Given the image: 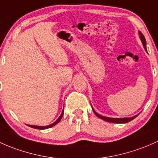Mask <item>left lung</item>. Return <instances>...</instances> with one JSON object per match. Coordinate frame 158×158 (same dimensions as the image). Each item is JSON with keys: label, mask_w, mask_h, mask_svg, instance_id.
<instances>
[{"label": "left lung", "mask_w": 158, "mask_h": 158, "mask_svg": "<svg viewBox=\"0 0 158 158\" xmlns=\"http://www.w3.org/2000/svg\"><path fill=\"white\" fill-rule=\"evenodd\" d=\"M139 34L140 35V39H141V42H142V44H143V46H144V48L145 49L146 52L148 53V51H147V48H146V41H145V38H144V36L143 35V34L141 33V32H139ZM91 107H92V106H91ZM92 110H93V112L94 113V114L97 115V117H99L100 118H102V119L104 120V121H106V122H109V123H127L128 122L131 121L132 119H134L135 117H137L138 115H135V116H132V117H128V118H109V117H106V116H103V115H99L98 113H97L95 112V110H94V108L92 107Z\"/></svg>", "instance_id": "left-lung-1"}]
</instances>
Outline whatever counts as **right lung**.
<instances>
[{"label":"right lung","instance_id":"obj_1","mask_svg":"<svg viewBox=\"0 0 158 158\" xmlns=\"http://www.w3.org/2000/svg\"><path fill=\"white\" fill-rule=\"evenodd\" d=\"M63 114H64V109H63V111L61 112V114L60 115L59 117H58V119L56 120V121L55 122V123H53L51 125H48V126H30V125H27V126H30L31 128H36V129H45V128H52L53 127V126H55V125L57 124V123H58L60 122V120L61 119V118H62L63 116Z\"/></svg>","mask_w":158,"mask_h":158}]
</instances>
